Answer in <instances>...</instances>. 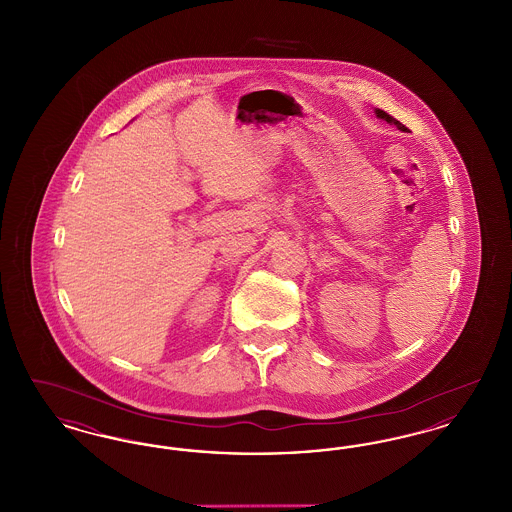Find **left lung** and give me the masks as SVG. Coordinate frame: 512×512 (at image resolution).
I'll return each instance as SVG.
<instances>
[{"label": "left lung", "mask_w": 512, "mask_h": 512, "mask_svg": "<svg viewBox=\"0 0 512 512\" xmlns=\"http://www.w3.org/2000/svg\"><path fill=\"white\" fill-rule=\"evenodd\" d=\"M376 117H378V119H384L386 122H391V124H395V126H397L399 130H403V132L407 130V126H405V124H401V122L395 121L391 115H388V113H386V111H382V109H376Z\"/></svg>", "instance_id": "obj_1"}]
</instances>
